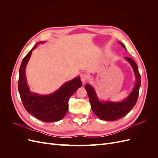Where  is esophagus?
Instances as JSON below:
<instances>
[{
	"label": "esophagus",
	"instance_id": "obj_1",
	"mask_svg": "<svg viewBox=\"0 0 158 158\" xmlns=\"http://www.w3.org/2000/svg\"><path fill=\"white\" fill-rule=\"evenodd\" d=\"M80 79L82 80V82L83 84H85L88 80V75L85 73H82L80 75Z\"/></svg>",
	"mask_w": 158,
	"mask_h": 158
}]
</instances>
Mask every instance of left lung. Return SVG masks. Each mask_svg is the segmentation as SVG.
<instances>
[{
    "label": "left lung",
    "instance_id": "obj_1",
    "mask_svg": "<svg viewBox=\"0 0 158 158\" xmlns=\"http://www.w3.org/2000/svg\"><path fill=\"white\" fill-rule=\"evenodd\" d=\"M118 43L127 49L125 45L122 43ZM125 59L130 63L133 69L135 75V84L132 92L122 101H101L98 98L95 90L92 85L87 84L85 85V89L88 93L92 111L101 120L115 121L122 118L130 112L136 103L141 84V76L138 72V66L134 60L128 57H125Z\"/></svg>",
    "mask_w": 158,
    "mask_h": 158
}]
</instances>
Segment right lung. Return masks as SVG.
Returning a JSON list of instances; mask_svg holds the SVG:
<instances>
[{"instance_id": "add662e5", "label": "right lung", "mask_w": 158, "mask_h": 158, "mask_svg": "<svg viewBox=\"0 0 158 158\" xmlns=\"http://www.w3.org/2000/svg\"><path fill=\"white\" fill-rule=\"evenodd\" d=\"M45 42L36 43L34 47L23 58L19 71L18 91L23 106L28 113L44 122H56L64 118L68 111L70 98L82 86V83L80 76H78L65 82L51 94L41 95L31 92L27 82L26 66L32 51L40 44H45Z\"/></svg>"}]
</instances>
